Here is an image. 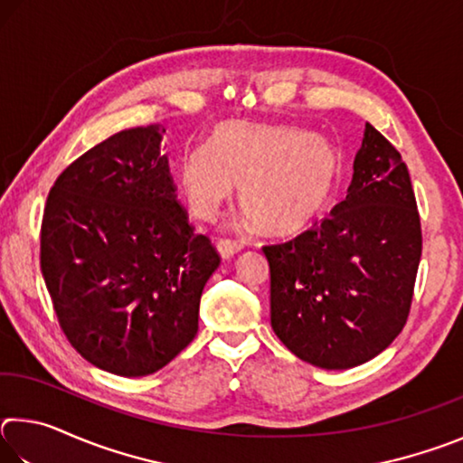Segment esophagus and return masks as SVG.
Masks as SVG:
<instances>
[{
  "mask_svg": "<svg viewBox=\"0 0 463 463\" xmlns=\"http://www.w3.org/2000/svg\"><path fill=\"white\" fill-rule=\"evenodd\" d=\"M241 247H242L241 242L232 241V239H218V242H216L218 253H221V257H224V260H229V257H232L234 253H239Z\"/></svg>",
  "mask_w": 463,
  "mask_h": 463,
  "instance_id": "esophagus-1",
  "label": "esophagus"
}]
</instances>
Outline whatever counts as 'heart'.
I'll return each instance as SVG.
<instances>
[{
	"label": "heart",
	"mask_w": 463,
	"mask_h": 463,
	"mask_svg": "<svg viewBox=\"0 0 463 463\" xmlns=\"http://www.w3.org/2000/svg\"><path fill=\"white\" fill-rule=\"evenodd\" d=\"M341 177V155L331 140L286 124H221L210 146L187 148L179 163V185L195 216L213 221L241 185L242 210L271 237L310 229Z\"/></svg>",
	"instance_id": "heart-1"
}]
</instances>
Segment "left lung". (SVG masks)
I'll use <instances>...</instances> for the list:
<instances>
[{
    "label": "left lung",
    "mask_w": 463,
    "mask_h": 463,
    "mask_svg": "<svg viewBox=\"0 0 463 463\" xmlns=\"http://www.w3.org/2000/svg\"><path fill=\"white\" fill-rule=\"evenodd\" d=\"M420 250L409 169L365 124L347 198L331 218L263 247L273 333L296 357L323 370L370 362L406 325Z\"/></svg>",
    "instance_id": "left-lung-1"
}]
</instances>
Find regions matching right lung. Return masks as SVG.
I'll return each mask as SVG.
<instances>
[{
  "mask_svg": "<svg viewBox=\"0 0 463 463\" xmlns=\"http://www.w3.org/2000/svg\"><path fill=\"white\" fill-rule=\"evenodd\" d=\"M159 124L116 132L57 177L41 269L62 333L99 370L155 373L198 333L202 289L221 265L177 202Z\"/></svg>",
  "mask_w": 463,
  "mask_h": 463,
  "instance_id": "1",
  "label": "right lung"
}]
</instances>
